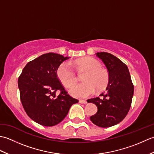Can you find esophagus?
I'll return each mask as SVG.
<instances>
[{"label":"esophagus","instance_id":"34e87169","mask_svg":"<svg viewBox=\"0 0 154 154\" xmlns=\"http://www.w3.org/2000/svg\"><path fill=\"white\" fill-rule=\"evenodd\" d=\"M79 103H81V104H87V102L85 100H79Z\"/></svg>","mask_w":154,"mask_h":154}]
</instances>
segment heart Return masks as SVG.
I'll use <instances>...</instances> for the list:
<instances>
[{"mask_svg":"<svg viewBox=\"0 0 154 154\" xmlns=\"http://www.w3.org/2000/svg\"><path fill=\"white\" fill-rule=\"evenodd\" d=\"M75 65L80 71L86 72L83 77L84 83L75 85L69 90L72 96L85 99L91 96L95 89L98 92L103 91L109 82V73L101 67L100 62L92 57H85L75 61ZM57 77L63 85L71 87L77 81V75L67 62L60 64L57 69Z\"/></svg>","mask_w":154,"mask_h":154,"instance_id":"b5f03b06","label":"heart"}]
</instances>
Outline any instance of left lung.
<instances>
[{"label":"left lung","instance_id":"left-lung-1","mask_svg":"<svg viewBox=\"0 0 154 154\" xmlns=\"http://www.w3.org/2000/svg\"><path fill=\"white\" fill-rule=\"evenodd\" d=\"M97 56L103 61L109 73L106 91L100 96L87 100L95 104L97 112L90 117L95 125L107 128L120 122L127 115L132 104L134 85L125 63L112 54L99 52Z\"/></svg>","mask_w":154,"mask_h":154}]
</instances>
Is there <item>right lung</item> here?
I'll list each match as a JSON object with an SVG mask.
<instances>
[{
  "instance_id": "obj_1",
  "label": "right lung",
  "mask_w": 154,
  "mask_h": 154,
  "mask_svg": "<svg viewBox=\"0 0 154 154\" xmlns=\"http://www.w3.org/2000/svg\"><path fill=\"white\" fill-rule=\"evenodd\" d=\"M69 57L48 53L26 64L18 77L20 100L28 116L45 126L63 120L79 100L67 94L57 77V69ZM60 93L57 94V91Z\"/></svg>"
}]
</instances>
